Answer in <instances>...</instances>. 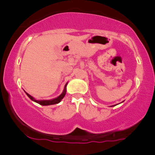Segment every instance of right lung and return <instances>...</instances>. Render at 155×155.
Listing matches in <instances>:
<instances>
[{
	"instance_id": "add662e5",
	"label": "right lung",
	"mask_w": 155,
	"mask_h": 155,
	"mask_svg": "<svg viewBox=\"0 0 155 155\" xmlns=\"http://www.w3.org/2000/svg\"><path fill=\"white\" fill-rule=\"evenodd\" d=\"M66 86H67V84L65 85L64 89V91L62 92V94L60 95V96L58 97L57 98H54V99L49 100V101H37V100L34 99L32 96H31V95L28 94V93H26V94L28 95V97L30 99L32 100L33 101H34V102L37 103V104H40V105H42V106L53 105V104H58V103H60L61 101V100L64 98V97L65 96V94H66Z\"/></svg>"
}]
</instances>
